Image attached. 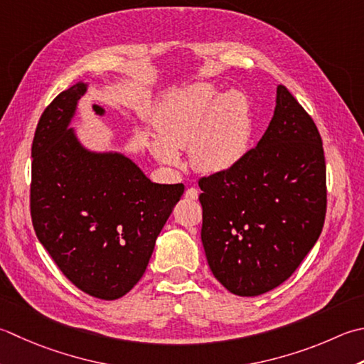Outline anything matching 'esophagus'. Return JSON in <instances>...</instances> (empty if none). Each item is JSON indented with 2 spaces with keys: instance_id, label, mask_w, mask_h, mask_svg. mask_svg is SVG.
Here are the masks:
<instances>
[{
  "instance_id": "obj_1",
  "label": "esophagus",
  "mask_w": 364,
  "mask_h": 364,
  "mask_svg": "<svg viewBox=\"0 0 364 364\" xmlns=\"http://www.w3.org/2000/svg\"><path fill=\"white\" fill-rule=\"evenodd\" d=\"M184 196H186V198H189V200H197L198 191L196 188H189V189H186V192H184Z\"/></svg>"
}]
</instances>
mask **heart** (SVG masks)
I'll use <instances>...</instances> for the list:
<instances>
[{
	"mask_svg": "<svg viewBox=\"0 0 364 364\" xmlns=\"http://www.w3.org/2000/svg\"><path fill=\"white\" fill-rule=\"evenodd\" d=\"M154 127L158 134L149 139L148 148L164 166L180 168V149L189 148L197 172L223 173L237 166L251 145V105L245 92L219 95L215 85L197 82L164 97Z\"/></svg>",
	"mask_w": 364,
	"mask_h": 364,
	"instance_id": "heart-1",
	"label": "heart"
}]
</instances>
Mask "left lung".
Here are the masks:
<instances>
[{
	"label": "left lung",
	"instance_id": "left-lung-1",
	"mask_svg": "<svg viewBox=\"0 0 364 364\" xmlns=\"http://www.w3.org/2000/svg\"><path fill=\"white\" fill-rule=\"evenodd\" d=\"M202 243L210 269L238 296H257L294 274L326 213L322 137L279 85L274 115L237 166L198 180Z\"/></svg>",
	"mask_w": 364,
	"mask_h": 364
}]
</instances>
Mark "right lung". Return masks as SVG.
Segmentation results:
<instances>
[{
    "mask_svg": "<svg viewBox=\"0 0 364 364\" xmlns=\"http://www.w3.org/2000/svg\"><path fill=\"white\" fill-rule=\"evenodd\" d=\"M88 85L60 92L42 113L31 146V219L63 274L101 300L140 281L184 186L153 183L121 153H97L77 139L73 121Z\"/></svg>",
    "mask_w": 364,
    "mask_h": 364,
    "instance_id": "add662e5",
    "label": "right lung"
}]
</instances>
